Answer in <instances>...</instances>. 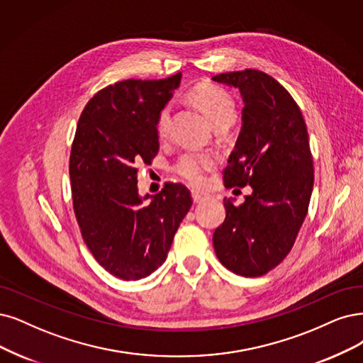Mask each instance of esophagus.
Returning a JSON list of instances; mask_svg holds the SVG:
<instances>
[{
    "instance_id": "1",
    "label": "esophagus",
    "mask_w": 363,
    "mask_h": 363,
    "mask_svg": "<svg viewBox=\"0 0 363 363\" xmlns=\"http://www.w3.org/2000/svg\"><path fill=\"white\" fill-rule=\"evenodd\" d=\"M191 197H193V202L194 203H203L206 200L211 199V196L205 191H200V190H191Z\"/></svg>"
}]
</instances>
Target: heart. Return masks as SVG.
I'll return each instance as SVG.
<instances>
[{
  "mask_svg": "<svg viewBox=\"0 0 363 363\" xmlns=\"http://www.w3.org/2000/svg\"><path fill=\"white\" fill-rule=\"evenodd\" d=\"M189 99L196 104L200 111L205 113L209 123L218 128L225 130L233 124L236 119V103L230 96L229 91L213 84H200L189 92ZM170 131V109L164 107L161 109L157 118V133L161 139H164ZM217 160L211 154L205 152H185L178 163L174 164V172L189 181L193 185H197L203 181L206 172L216 166Z\"/></svg>",
  "mask_w": 363,
  "mask_h": 363,
  "instance_id": "heart-1",
  "label": "heart"
}]
</instances>
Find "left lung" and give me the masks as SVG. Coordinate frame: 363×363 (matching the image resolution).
Instances as JSON below:
<instances>
[{"mask_svg": "<svg viewBox=\"0 0 363 363\" xmlns=\"http://www.w3.org/2000/svg\"><path fill=\"white\" fill-rule=\"evenodd\" d=\"M242 96V128L224 185H250L235 206L224 199L225 220L213 232V248L227 269L262 277L286 259L306 217L314 185L313 155L302 112L269 74L247 69L212 77Z\"/></svg>", "mask_w": 363, "mask_h": 363, "instance_id": "left-lung-1", "label": "left lung"}]
</instances>
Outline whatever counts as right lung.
<instances>
[{
  "instance_id": "1",
  "label": "right lung",
  "mask_w": 363,
  "mask_h": 363,
  "mask_svg": "<svg viewBox=\"0 0 363 363\" xmlns=\"http://www.w3.org/2000/svg\"><path fill=\"white\" fill-rule=\"evenodd\" d=\"M181 84L128 79L99 91L79 118L70 152L76 220L92 256L116 278L136 281L164 263L193 205L190 190L167 182L147 200L138 172L158 152L157 118Z\"/></svg>"
}]
</instances>
